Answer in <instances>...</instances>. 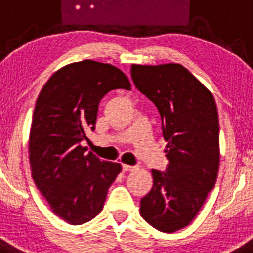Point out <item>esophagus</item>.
<instances>
[{"mask_svg": "<svg viewBox=\"0 0 253 253\" xmlns=\"http://www.w3.org/2000/svg\"><path fill=\"white\" fill-rule=\"evenodd\" d=\"M135 169V166H130V165H123V171L124 172H129Z\"/></svg>", "mask_w": 253, "mask_h": 253, "instance_id": "esophagus-1", "label": "esophagus"}]
</instances>
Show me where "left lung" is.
Instances as JSON below:
<instances>
[{"mask_svg":"<svg viewBox=\"0 0 253 253\" xmlns=\"http://www.w3.org/2000/svg\"><path fill=\"white\" fill-rule=\"evenodd\" d=\"M131 78L162 120L169 165L152 169L153 186L140 200V215L165 233L193 222L214 189L219 169L215 100L198 78L177 63L133 64Z\"/></svg>","mask_w":253,"mask_h":253,"instance_id":"left-lung-1","label":"left lung"}]
</instances>
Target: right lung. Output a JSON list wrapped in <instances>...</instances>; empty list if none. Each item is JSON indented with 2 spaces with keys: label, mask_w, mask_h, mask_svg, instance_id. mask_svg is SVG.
<instances>
[{
  "label": "right lung",
  "mask_w": 253,
  "mask_h": 253,
  "mask_svg": "<svg viewBox=\"0 0 253 253\" xmlns=\"http://www.w3.org/2000/svg\"><path fill=\"white\" fill-rule=\"evenodd\" d=\"M130 90L119 68L86 59L58 69L38 96L29 138L31 176L51 211L78 225L102 210L122 165L86 152L100 100L109 91Z\"/></svg>",
  "instance_id": "right-lung-1"
}]
</instances>
